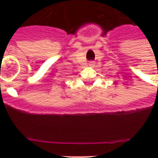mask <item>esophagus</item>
<instances>
[{
    "instance_id": "esophagus-1",
    "label": "esophagus",
    "mask_w": 158,
    "mask_h": 158,
    "mask_svg": "<svg viewBox=\"0 0 158 158\" xmlns=\"http://www.w3.org/2000/svg\"><path fill=\"white\" fill-rule=\"evenodd\" d=\"M91 64H94V62H92V63H91Z\"/></svg>"
}]
</instances>
